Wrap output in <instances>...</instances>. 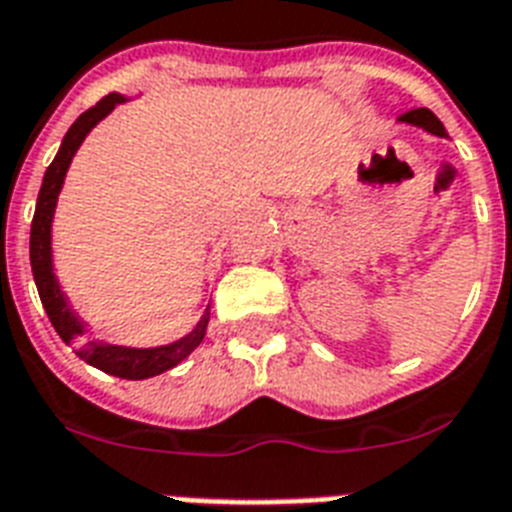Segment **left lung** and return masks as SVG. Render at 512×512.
I'll return each instance as SVG.
<instances>
[{"mask_svg": "<svg viewBox=\"0 0 512 512\" xmlns=\"http://www.w3.org/2000/svg\"><path fill=\"white\" fill-rule=\"evenodd\" d=\"M401 122L412 124V127H422V130L430 132V135H438V138H446L444 124L438 122V116L433 114V111H428V108H414V111L401 116Z\"/></svg>", "mask_w": 512, "mask_h": 512, "instance_id": "1", "label": "left lung"}]
</instances>
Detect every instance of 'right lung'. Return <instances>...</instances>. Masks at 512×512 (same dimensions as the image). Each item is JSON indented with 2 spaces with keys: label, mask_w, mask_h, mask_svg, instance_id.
Segmentation results:
<instances>
[{
  "label": "right lung",
  "mask_w": 512,
  "mask_h": 512,
  "mask_svg": "<svg viewBox=\"0 0 512 512\" xmlns=\"http://www.w3.org/2000/svg\"><path fill=\"white\" fill-rule=\"evenodd\" d=\"M124 95L111 92L106 98L95 103L90 111H84L71 127H68L66 138L60 143L58 154L52 159V164L44 172L42 188H39V199H36V212L31 220V271H34L36 289L42 297V305L47 316H50L52 327L60 335V340L74 345L76 356L87 361L90 366L100 369V372L114 374L122 380H146V377H156V374L167 372L172 366H177L183 358H188L193 350L199 348V342L204 340L209 324V305L199 324L180 340L170 342V345H159V348H124V345H111V342L100 340H84V321L71 311L66 295L60 292V284L52 273V217H55V204H58V193L66 180L68 164L74 159V154L82 146V140L90 135V130L100 119H106L119 103H124Z\"/></svg>",
  "instance_id": "obj_1"
}]
</instances>
